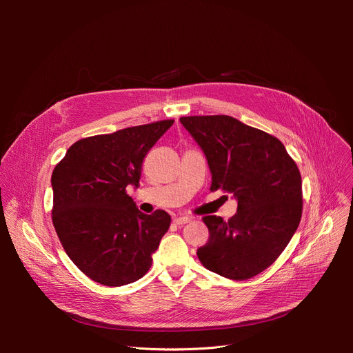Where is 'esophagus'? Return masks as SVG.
I'll list each match as a JSON object with an SVG mask.
<instances>
[{"mask_svg":"<svg viewBox=\"0 0 353 353\" xmlns=\"http://www.w3.org/2000/svg\"><path fill=\"white\" fill-rule=\"evenodd\" d=\"M192 219L189 217V216H181V217H176L173 221H174V225H179V226H181V225H186V223H189Z\"/></svg>","mask_w":353,"mask_h":353,"instance_id":"1","label":"esophagus"}]
</instances>
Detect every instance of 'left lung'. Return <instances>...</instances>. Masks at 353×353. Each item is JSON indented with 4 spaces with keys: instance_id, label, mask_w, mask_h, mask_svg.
Masks as SVG:
<instances>
[{
    "instance_id": "obj_1",
    "label": "left lung",
    "mask_w": 353,
    "mask_h": 353,
    "mask_svg": "<svg viewBox=\"0 0 353 353\" xmlns=\"http://www.w3.org/2000/svg\"><path fill=\"white\" fill-rule=\"evenodd\" d=\"M180 123L208 159L210 190L233 193L228 221L205 216L209 240L197 249L206 269L246 281L268 269L302 217V177L281 140L230 116H190Z\"/></svg>"
}]
</instances>
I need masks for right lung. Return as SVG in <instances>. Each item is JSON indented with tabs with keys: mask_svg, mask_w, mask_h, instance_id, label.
Masks as SVG:
<instances>
[{
	"mask_svg": "<svg viewBox=\"0 0 353 353\" xmlns=\"http://www.w3.org/2000/svg\"><path fill=\"white\" fill-rule=\"evenodd\" d=\"M173 123L161 120L81 139L55 165L52 225L72 263L97 283L139 281L170 228L169 213H141L125 189L139 188L145 154Z\"/></svg>",
	"mask_w": 353,
	"mask_h": 353,
	"instance_id": "1",
	"label": "right lung"
}]
</instances>
